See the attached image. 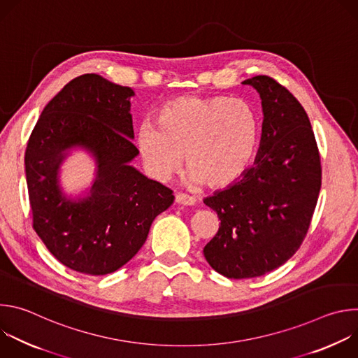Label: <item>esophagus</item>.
I'll list each match as a JSON object with an SVG mask.
<instances>
[{
	"mask_svg": "<svg viewBox=\"0 0 358 358\" xmlns=\"http://www.w3.org/2000/svg\"><path fill=\"white\" fill-rule=\"evenodd\" d=\"M176 202L180 203V206H195L196 199L194 196H191V195L184 194V192H178L176 195Z\"/></svg>",
	"mask_w": 358,
	"mask_h": 358,
	"instance_id": "esophagus-1",
	"label": "esophagus"
}]
</instances>
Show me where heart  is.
Returning a JSON list of instances; mask_svg holds the SVG:
<instances>
[{
	"label": "heart",
	"instance_id": "1",
	"mask_svg": "<svg viewBox=\"0 0 358 358\" xmlns=\"http://www.w3.org/2000/svg\"><path fill=\"white\" fill-rule=\"evenodd\" d=\"M259 137V119L245 100L181 96L163 105L157 123L145 120L137 145L148 173L167 180L184 162L188 181L225 188L242 177Z\"/></svg>",
	"mask_w": 358,
	"mask_h": 358
}]
</instances>
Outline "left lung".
<instances>
[{"instance_id": "obj_1", "label": "left lung", "mask_w": 358, "mask_h": 358, "mask_svg": "<svg viewBox=\"0 0 358 358\" xmlns=\"http://www.w3.org/2000/svg\"><path fill=\"white\" fill-rule=\"evenodd\" d=\"M262 99L264 123L255 166L203 199L221 221L203 248L229 279L262 276L290 259L309 231L322 187V164L308 113L273 78L246 79Z\"/></svg>"}]
</instances>
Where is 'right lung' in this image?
<instances>
[{"instance_id":"obj_1","label":"right lung","mask_w":358,"mask_h":358,"mask_svg":"<svg viewBox=\"0 0 358 358\" xmlns=\"http://www.w3.org/2000/svg\"><path fill=\"white\" fill-rule=\"evenodd\" d=\"M127 86L96 73L71 80L42 110L27 144L25 174L32 227L48 250L72 271L97 276L127 264L173 191L129 163L138 155ZM79 145L98 163L91 195L66 199L57 184L64 150Z\"/></svg>"}]
</instances>
